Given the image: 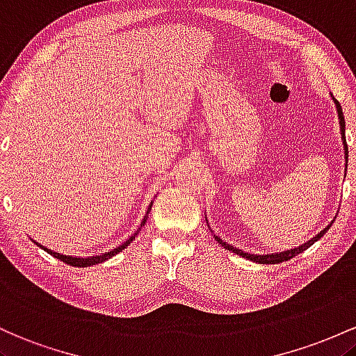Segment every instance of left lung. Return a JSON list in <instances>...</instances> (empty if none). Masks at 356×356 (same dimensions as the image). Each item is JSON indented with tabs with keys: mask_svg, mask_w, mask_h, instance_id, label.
Returning a JSON list of instances; mask_svg holds the SVG:
<instances>
[{
	"mask_svg": "<svg viewBox=\"0 0 356 356\" xmlns=\"http://www.w3.org/2000/svg\"><path fill=\"white\" fill-rule=\"evenodd\" d=\"M334 101V106H337V113H338V119H339V133H341V141H343V149H345V159L346 163H348V146H346V138H345V118H343V111H341V106H339V102L337 101V99H333ZM207 220V217H205ZM207 223H209V220H207ZM331 223L328 227H325L321 232H319L318 235H314L311 241H307L305 243H301L299 247H294V249H289V250H282V252H274V254H250V252H243V250L237 249V247L230 245V243H227L225 241H222L218 235H213L215 241H217L220 245L223 247V249L230 250V252L241 255V257L247 259V261H254V262H259V264H279V262H284V261H289V259L296 257L298 254H301L302 250H306L307 247L313 245L314 242H318L319 238L323 237V235L326 234V232L330 230ZM210 229V227H209Z\"/></svg>",
	"mask_w": 356,
	"mask_h": 356,
	"instance_id": "left-lung-1",
	"label": "left lung"
}]
</instances>
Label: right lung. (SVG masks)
I'll use <instances>...</instances> for the list:
<instances>
[{
    "instance_id": "obj_1",
    "label": "right lung",
    "mask_w": 356,
    "mask_h": 356,
    "mask_svg": "<svg viewBox=\"0 0 356 356\" xmlns=\"http://www.w3.org/2000/svg\"><path fill=\"white\" fill-rule=\"evenodd\" d=\"M151 207H153V202L149 203V207H147V211H146V215H145V218H143V222H141V225H139V229L134 232L133 235H131L129 238H127L126 242H122L121 245L119 247H115V249H113V250H109V252H106V254H101V255H90V257H77V255H75V257H72V255H63V254H58V252H54V250H50V249H47V247H43L42 243H38V242H35L37 243L38 247H42L43 250H45V252H49L50 255H54V257H57V259H60V261H63L65 262V264H69V266H74V267H90V266H95V264H101V262H104V261H107V259H111V257H114L115 254H119L121 252V250H124L127 245H129L131 242L134 241L136 238V235L139 234V230H141V227L145 225L146 223V220H147V213H149L151 211Z\"/></svg>"
}]
</instances>
